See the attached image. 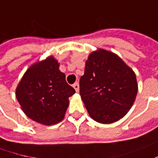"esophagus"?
<instances>
[{"label": "esophagus", "instance_id": "esophagus-1", "mask_svg": "<svg viewBox=\"0 0 158 158\" xmlns=\"http://www.w3.org/2000/svg\"><path fill=\"white\" fill-rule=\"evenodd\" d=\"M73 88L75 89V91H76L77 93L79 92V83H78V82H76L75 84H73Z\"/></svg>", "mask_w": 158, "mask_h": 158}]
</instances>
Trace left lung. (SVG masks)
<instances>
[{"instance_id":"obj_1","label":"left lung","mask_w":158,"mask_h":158,"mask_svg":"<svg viewBox=\"0 0 158 158\" xmlns=\"http://www.w3.org/2000/svg\"><path fill=\"white\" fill-rule=\"evenodd\" d=\"M138 91L135 73L116 54L104 49L90 53L79 93L90 117L109 124L124 117Z\"/></svg>"}]
</instances>
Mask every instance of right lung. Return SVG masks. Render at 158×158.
I'll list each match as a JSON object with an SVG mask.
<instances>
[{
    "instance_id": "1",
    "label": "right lung",
    "mask_w": 158,
    "mask_h": 158,
    "mask_svg": "<svg viewBox=\"0 0 158 158\" xmlns=\"http://www.w3.org/2000/svg\"><path fill=\"white\" fill-rule=\"evenodd\" d=\"M75 90L66 83L59 63L50 56L33 64L25 72L15 90V96L27 116L44 125H54L64 119L69 97Z\"/></svg>"
}]
</instances>
